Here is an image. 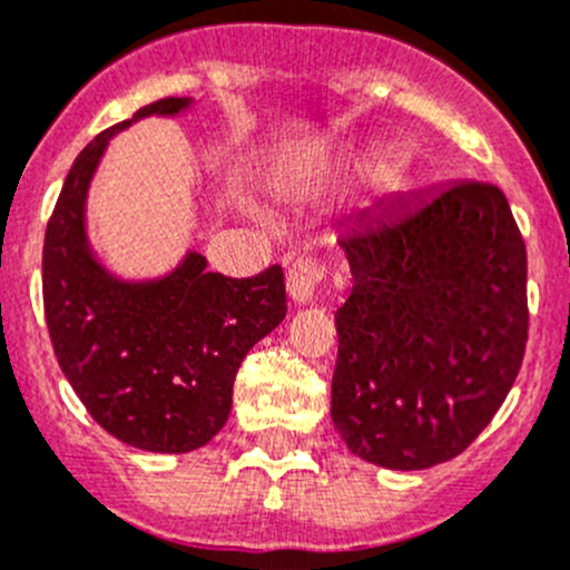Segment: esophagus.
I'll list each match as a JSON object with an SVG mask.
<instances>
[{
    "mask_svg": "<svg viewBox=\"0 0 570 570\" xmlns=\"http://www.w3.org/2000/svg\"><path fill=\"white\" fill-rule=\"evenodd\" d=\"M327 276V268L324 263L313 257H296L294 263L288 265V274H285V285H288L291 299L305 305V302L313 299V291L318 288V282Z\"/></svg>",
    "mask_w": 570,
    "mask_h": 570,
    "instance_id": "34e87169",
    "label": "esophagus"
}]
</instances>
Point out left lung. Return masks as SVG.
I'll use <instances>...</instances> for the list:
<instances>
[{"instance_id": "1", "label": "left lung", "mask_w": 570, "mask_h": 570, "mask_svg": "<svg viewBox=\"0 0 570 570\" xmlns=\"http://www.w3.org/2000/svg\"><path fill=\"white\" fill-rule=\"evenodd\" d=\"M335 428L355 456L425 470L490 425L529 338L525 243L495 184L456 181L341 224Z\"/></svg>"}]
</instances>
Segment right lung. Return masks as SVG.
I'll return each mask as SVG.
<instances>
[{
    "label": "right lung",
    "mask_w": 570,
    "mask_h": 570,
    "mask_svg": "<svg viewBox=\"0 0 570 570\" xmlns=\"http://www.w3.org/2000/svg\"><path fill=\"white\" fill-rule=\"evenodd\" d=\"M187 106L165 97L97 134L67 173L45 235V316L63 375L97 425L150 453H189L226 425L243 357L288 313L279 265L235 279L189 252L161 279L122 282L91 254L86 193L108 139Z\"/></svg>",
    "instance_id": "add662e5"
}]
</instances>
